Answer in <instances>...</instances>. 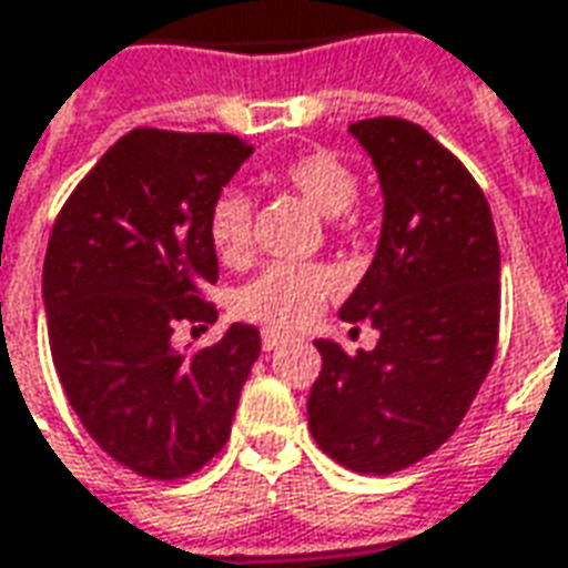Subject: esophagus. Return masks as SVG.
Returning <instances> with one entry per match:
<instances>
[{
	"label": "esophagus",
	"mask_w": 568,
	"mask_h": 568,
	"mask_svg": "<svg viewBox=\"0 0 568 568\" xmlns=\"http://www.w3.org/2000/svg\"><path fill=\"white\" fill-rule=\"evenodd\" d=\"M291 339L287 333H281V329H263V348L265 352H275V348H281L284 342Z\"/></svg>",
	"instance_id": "34e87169"
}]
</instances>
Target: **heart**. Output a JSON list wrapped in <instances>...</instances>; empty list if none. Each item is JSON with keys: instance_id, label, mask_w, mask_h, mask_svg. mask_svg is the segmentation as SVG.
I'll list each match as a JSON object with an SVG mask.
<instances>
[{"instance_id": "obj_1", "label": "heart", "mask_w": 568, "mask_h": 568, "mask_svg": "<svg viewBox=\"0 0 568 568\" xmlns=\"http://www.w3.org/2000/svg\"><path fill=\"white\" fill-rule=\"evenodd\" d=\"M281 183L300 192L321 216L352 220L357 199V174L333 149H308L277 168ZM207 239L216 256L229 265L247 263L251 241V201L239 189H223L207 211ZM339 291V275L329 265L272 263L247 281L235 296L241 317L268 327H303L317 308Z\"/></svg>"}]
</instances>
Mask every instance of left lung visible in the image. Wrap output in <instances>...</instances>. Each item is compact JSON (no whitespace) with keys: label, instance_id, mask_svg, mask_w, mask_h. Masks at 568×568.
Segmentation results:
<instances>
[{"label":"left lung","instance_id":"8db88e82","mask_svg":"<svg viewBox=\"0 0 568 568\" xmlns=\"http://www.w3.org/2000/svg\"><path fill=\"white\" fill-rule=\"evenodd\" d=\"M379 171L376 256L342 321L379 329L373 352L317 339L308 394L315 444L357 474H394L446 444L498 348V239L484 189L422 124L379 115L348 128Z\"/></svg>","mask_w":568,"mask_h":568}]
</instances>
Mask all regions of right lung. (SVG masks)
<instances>
[{
  "instance_id": "right-lung-1",
  "label": "right lung",
  "mask_w": 568,
  "mask_h": 568,
  "mask_svg": "<svg viewBox=\"0 0 568 568\" xmlns=\"http://www.w3.org/2000/svg\"><path fill=\"white\" fill-rule=\"evenodd\" d=\"M251 152L235 134L134 128L72 189L48 239L60 385L94 444L149 480L189 477L226 446L260 357L251 324L192 355L171 345L180 324L216 321L207 211Z\"/></svg>"
}]
</instances>
